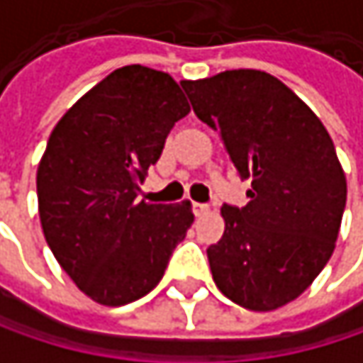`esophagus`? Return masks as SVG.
<instances>
[{"label":"esophagus","mask_w":363,"mask_h":363,"mask_svg":"<svg viewBox=\"0 0 363 363\" xmlns=\"http://www.w3.org/2000/svg\"><path fill=\"white\" fill-rule=\"evenodd\" d=\"M208 212H210V206L208 203H197V201L193 203V214L195 216H206Z\"/></svg>","instance_id":"esophagus-1"}]
</instances>
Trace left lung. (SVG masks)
<instances>
[{
	"label": "left lung",
	"instance_id": "8db88e82",
	"mask_svg": "<svg viewBox=\"0 0 363 363\" xmlns=\"http://www.w3.org/2000/svg\"><path fill=\"white\" fill-rule=\"evenodd\" d=\"M195 115L216 130L242 181L244 208L225 203L223 238L208 248L218 290L252 311L301 296L334 252L347 181L334 143L286 84L235 69L181 82Z\"/></svg>",
	"mask_w": 363,
	"mask_h": 363
}]
</instances>
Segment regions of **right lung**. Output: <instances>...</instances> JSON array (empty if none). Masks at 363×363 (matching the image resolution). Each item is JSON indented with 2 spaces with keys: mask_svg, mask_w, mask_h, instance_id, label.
<instances>
[{
  "mask_svg": "<svg viewBox=\"0 0 363 363\" xmlns=\"http://www.w3.org/2000/svg\"><path fill=\"white\" fill-rule=\"evenodd\" d=\"M189 111L168 73L128 65L86 92L50 134L37 168L41 229L65 273L101 305L149 294L193 223L189 201L138 199Z\"/></svg>",
  "mask_w": 363,
  "mask_h": 363,
  "instance_id": "right-lung-1",
  "label": "right lung"
}]
</instances>
